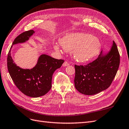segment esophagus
Listing matches in <instances>:
<instances>
[{"mask_svg": "<svg viewBox=\"0 0 129 129\" xmlns=\"http://www.w3.org/2000/svg\"><path fill=\"white\" fill-rule=\"evenodd\" d=\"M69 63L68 62H67V61H64V63H63V66H69Z\"/></svg>", "mask_w": 129, "mask_h": 129, "instance_id": "obj_1", "label": "esophagus"}]
</instances>
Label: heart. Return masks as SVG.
<instances>
[{
	"instance_id": "heart-1",
	"label": "heart",
	"mask_w": 129,
	"mask_h": 129,
	"mask_svg": "<svg viewBox=\"0 0 129 129\" xmlns=\"http://www.w3.org/2000/svg\"><path fill=\"white\" fill-rule=\"evenodd\" d=\"M62 47L67 52L73 50L76 59L85 62L92 59L101 50V43L98 39L90 34L74 33L66 34L60 40ZM56 50H60L58 45L54 46Z\"/></svg>"
}]
</instances>
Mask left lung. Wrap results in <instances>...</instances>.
Masks as SVG:
<instances>
[{
  "mask_svg": "<svg viewBox=\"0 0 129 129\" xmlns=\"http://www.w3.org/2000/svg\"><path fill=\"white\" fill-rule=\"evenodd\" d=\"M120 63L117 47L113 41L111 50L103 56L101 52L99 57L86 65L75 64V88L80 92L92 95L108 88L116 75Z\"/></svg>",
  "mask_w": 129,
  "mask_h": 129,
  "instance_id": "left-lung-1",
  "label": "left lung"
}]
</instances>
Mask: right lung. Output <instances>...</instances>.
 <instances>
[{"label": "right lung", "instance_id": "obj_1", "mask_svg": "<svg viewBox=\"0 0 129 129\" xmlns=\"http://www.w3.org/2000/svg\"><path fill=\"white\" fill-rule=\"evenodd\" d=\"M34 33L29 30L19 34L13 45L24 42ZM7 55V68L16 87L24 94L32 97H38L46 94L52 88L54 72L61 67L64 60L56 59L51 56L42 55L38 63L31 69H24L15 64L11 56V49Z\"/></svg>", "mask_w": 129, "mask_h": 129}]
</instances>
